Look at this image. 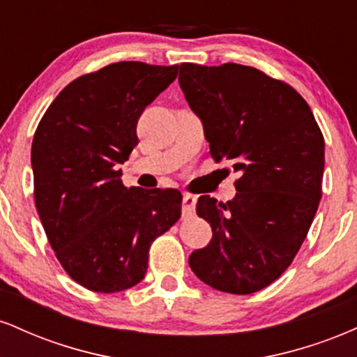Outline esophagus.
Segmentation results:
<instances>
[{
  "label": "esophagus",
  "mask_w": 357,
  "mask_h": 357,
  "mask_svg": "<svg viewBox=\"0 0 357 357\" xmlns=\"http://www.w3.org/2000/svg\"><path fill=\"white\" fill-rule=\"evenodd\" d=\"M196 206V196L191 192H184L183 195V216H191L195 213Z\"/></svg>",
  "instance_id": "34e87169"
}]
</instances>
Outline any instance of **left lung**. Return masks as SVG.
I'll return each instance as SVG.
<instances>
[{
	"instance_id": "obj_1",
	"label": "left lung",
	"mask_w": 357,
	"mask_h": 357,
	"mask_svg": "<svg viewBox=\"0 0 357 357\" xmlns=\"http://www.w3.org/2000/svg\"><path fill=\"white\" fill-rule=\"evenodd\" d=\"M179 85L203 122L216 162L240 174L236 196H199L196 213L211 225L208 247L195 250V275L221 292L247 296L292 264L319 208L324 136L296 89L238 63L179 65Z\"/></svg>"
}]
</instances>
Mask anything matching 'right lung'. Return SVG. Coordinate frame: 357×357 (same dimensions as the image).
<instances>
[{
    "instance_id": "right-lung-1",
    "label": "right lung",
    "mask_w": 357,
    "mask_h": 357,
    "mask_svg": "<svg viewBox=\"0 0 357 357\" xmlns=\"http://www.w3.org/2000/svg\"><path fill=\"white\" fill-rule=\"evenodd\" d=\"M178 75V65L117 61L85 73L52 102L31 144L35 204L65 272L92 292L130 289L149 248L181 218L178 190L122 184L137 121Z\"/></svg>"
}]
</instances>
